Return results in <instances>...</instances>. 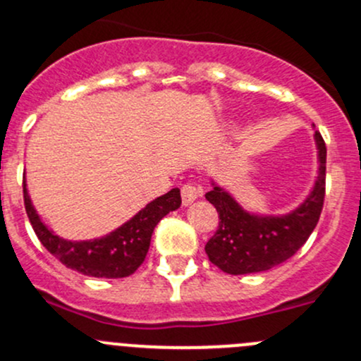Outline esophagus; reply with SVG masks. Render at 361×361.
<instances>
[{"label": "esophagus", "instance_id": "esophagus-1", "mask_svg": "<svg viewBox=\"0 0 361 361\" xmlns=\"http://www.w3.org/2000/svg\"><path fill=\"white\" fill-rule=\"evenodd\" d=\"M202 197V188L195 187V185L187 183L181 187V200H183V205H190L193 204L197 199Z\"/></svg>", "mask_w": 361, "mask_h": 361}]
</instances>
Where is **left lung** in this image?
<instances>
[{
    "label": "left lung",
    "instance_id": "left-lung-1",
    "mask_svg": "<svg viewBox=\"0 0 361 361\" xmlns=\"http://www.w3.org/2000/svg\"><path fill=\"white\" fill-rule=\"evenodd\" d=\"M319 174L312 192L296 209L283 216L245 211L229 192L212 181L205 199L219 214V228L205 245V253L226 274L264 272L291 259L312 235L326 197V142L315 132Z\"/></svg>",
    "mask_w": 361,
    "mask_h": 361
}]
</instances>
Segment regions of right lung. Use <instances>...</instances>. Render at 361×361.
I'll list each match as a JSON object with an SVG mask.
<instances>
[{
    "instance_id": "right-lung-1",
    "label": "right lung",
    "mask_w": 361,
    "mask_h": 361,
    "mask_svg": "<svg viewBox=\"0 0 361 361\" xmlns=\"http://www.w3.org/2000/svg\"><path fill=\"white\" fill-rule=\"evenodd\" d=\"M23 202L39 241L59 262L80 274L118 279L133 274L140 267L149 252L154 228L166 214L180 207L181 195L180 188H173L171 192L157 197L156 200L145 205L132 219L111 231L109 235L82 241L61 238L42 223L27 192L25 181H23Z\"/></svg>"
}]
</instances>
